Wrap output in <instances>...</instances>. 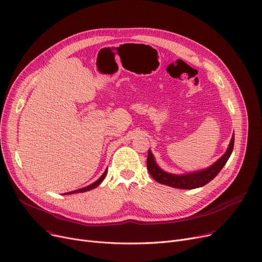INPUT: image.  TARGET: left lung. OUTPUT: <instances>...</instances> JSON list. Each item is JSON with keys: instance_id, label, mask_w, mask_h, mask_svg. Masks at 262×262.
<instances>
[{"instance_id": "8db88e82", "label": "left lung", "mask_w": 262, "mask_h": 262, "mask_svg": "<svg viewBox=\"0 0 262 262\" xmlns=\"http://www.w3.org/2000/svg\"><path fill=\"white\" fill-rule=\"evenodd\" d=\"M234 142H235V135L233 134V137L232 140H230V143L228 145L226 152L210 167L204 169V170H200L196 172H191L186 174H181V176L168 173L164 171L163 169H161L158 166V164L156 163L155 157H153L152 152L149 150L148 158H147L148 171L151 174V177L157 182L173 188L194 189V188L202 187L206 185L207 183H209L212 179H214V177L221 171V169L224 167L230 155H232L233 149H234Z\"/></svg>"}]
</instances>
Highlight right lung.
Segmentation results:
<instances>
[{
    "mask_svg": "<svg viewBox=\"0 0 262 262\" xmlns=\"http://www.w3.org/2000/svg\"><path fill=\"white\" fill-rule=\"evenodd\" d=\"M106 170L102 173V176L96 181V182H94L93 184H91V185H89V186H86V187H83V188H80V189H77V190H74V191H70V192H67V193H64V194H71V193H77V192H84V191H88V190H91V189H93V188H96L99 184L103 181V179L105 178V174H106Z\"/></svg>",
    "mask_w": 262,
    "mask_h": 262,
    "instance_id": "add662e5",
    "label": "right lung"
}]
</instances>
